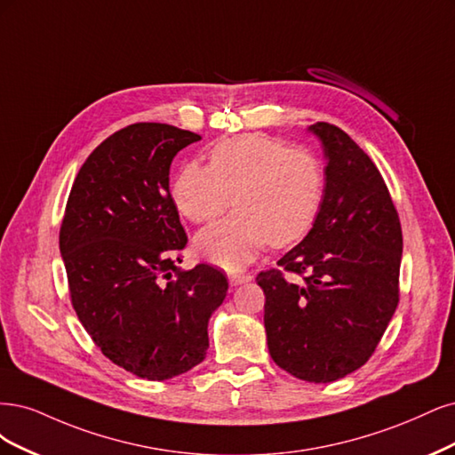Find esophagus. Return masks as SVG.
<instances>
[{"mask_svg":"<svg viewBox=\"0 0 455 455\" xmlns=\"http://www.w3.org/2000/svg\"><path fill=\"white\" fill-rule=\"evenodd\" d=\"M251 280V274H245V272H230L228 274V282H230V285H242V283H245V282H249Z\"/></svg>","mask_w":455,"mask_h":455,"instance_id":"34e87169","label":"esophagus"}]
</instances>
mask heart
I'll return each mask as SVG.
<instances>
[{
	"label": "heart",
	"instance_id": "b5f03b06",
	"mask_svg": "<svg viewBox=\"0 0 455 455\" xmlns=\"http://www.w3.org/2000/svg\"><path fill=\"white\" fill-rule=\"evenodd\" d=\"M325 193L321 160L268 138L232 140L210 151V166L187 163L172 183V200L193 223L230 217L198 232L196 251L225 268L247 265L262 247H287L314 227Z\"/></svg>",
	"mask_w": 455,
	"mask_h": 455
}]
</instances>
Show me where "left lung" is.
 Listing matches in <instances>:
<instances>
[{"instance_id":"1","label":"left lung","mask_w":455,"mask_h":455,"mask_svg":"<svg viewBox=\"0 0 455 455\" xmlns=\"http://www.w3.org/2000/svg\"><path fill=\"white\" fill-rule=\"evenodd\" d=\"M323 145L325 193L306 238L257 275L274 363L329 384L371 359L399 304L403 232L382 173L344 130L307 128ZM303 277L284 280L283 270Z\"/></svg>"}]
</instances>
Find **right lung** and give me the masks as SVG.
<instances>
[{
  "instance_id": "1",
  "label": "right lung",
  "mask_w": 455,
  "mask_h": 455,
  "mask_svg": "<svg viewBox=\"0 0 455 455\" xmlns=\"http://www.w3.org/2000/svg\"><path fill=\"white\" fill-rule=\"evenodd\" d=\"M198 140L160 123L115 132L81 166L60 227L83 327L109 361L155 382L204 361L208 321L228 289L210 265L175 267L187 234L170 195V166Z\"/></svg>"
}]
</instances>
